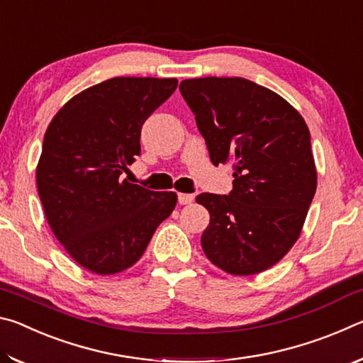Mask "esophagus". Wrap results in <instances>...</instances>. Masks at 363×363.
<instances>
[{
	"instance_id": "34e87169",
	"label": "esophagus",
	"mask_w": 363,
	"mask_h": 363,
	"mask_svg": "<svg viewBox=\"0 0 363 363\" xmlns=\"http://www.w3.org/2000/svg\"><path fill=\"white\" fill-rule=\"evenodd\" d=\"M195 200V196L192 194H177V201L179 205H190Z\"/></svg>"
}]
</instances>
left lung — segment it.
Listing matches in <instances>:
<instances>
[{"mask_svg": "<svg viewBox=\"0 0 363 363\" xmlns=\"http://www.w3.org/2000/svg\"><path fill=\"white\" fill-rule=\"evenodd\" d=\"M179 89L213 164H233L235 177L229 195L196 196L210 211L201 248L227 274L267 270L296 243L314 199L309 128L284 97L250 79L194 78Z\"/></svg>", "mask_w": 363, "mask_h": 363, "instance_id": "8db88e82", "label": "left lung"}]
</instances>
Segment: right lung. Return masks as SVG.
I'll return each mask as SVG.
<instances>
[{"label": "right lung", "mask_w": 363, "mask_h": 363, "mask_svg": "<svg viewBox=\"0 0 363 363\" xmlns=\"http://www.w3.org/2000/svg\"><path fill=\"white\" fill-rule=\"evenodd\" d=\"M176 88V78H110L73 96L49 123L36 187L52 233L89 272L130 269L174 210V192L120 174L140 153L144 121Z\"/></svg>", "instance_id": "right-lung-1"}]
</instances>
